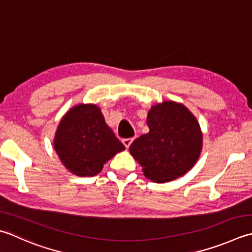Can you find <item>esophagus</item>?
<instances>
[{
  "label": "esophagus",
  "instance_id": "esophagus-1",
  "mask_svg": "<svg viewBox=\"0 0 252 252\" xmlns=\"http://www.w3.org/2000/svg\"><path fill=\"white\" fill-rule=\"evenodd\" d=\"M133 140L134 139H125L122 141V143H123V145H125L126 149H129V146L131 145V143L133 142Z\"/></svg>",
  "mask_w": 252,
  "mask_h": 252
}]
</instances>
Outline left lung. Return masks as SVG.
<instances>
[{"label": "left lung", "instance_id": "left-lung-1", "mask_svg": "<svg viewBox=\"0 0 252 252\" xmlns=\"http://www.w3.org/2000/svg\"><path fill=\"white\" fill-rule=\"evenodd\" d=\"M146 122L150 132L129 147L144 176L165 184L186 175L198 161L203 146L195 116L182 103L165 100L151 107Z\"/></svg>", "mask_w": 252, "mask_h": 252}]
</instances>
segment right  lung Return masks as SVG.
I'll return each mask as SVG.
<instances>
[{"label": "right lung", "mask_w": 252, "mask_h": 252, "mask_svg": "<svg viewBox=\"0 0 252 252\" xmlns=\"http://www.w3.org/2000/svg\"><path fill=\"white\" fill-rule=\"evenodd\" d=\"M53 147L63 166L78 177L99 174L105 162L126 150L94 103L74 106L62 117Z\"/></svg>", "instance_id": "1"}]
</instances>
